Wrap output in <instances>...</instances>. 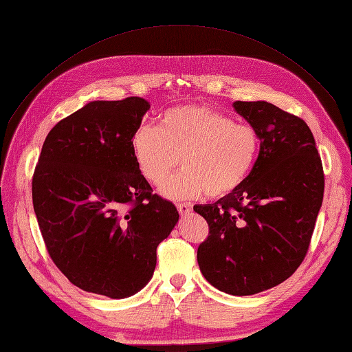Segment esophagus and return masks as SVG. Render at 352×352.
Returning <instances> with one entry per match:
<instances>
[{
	"instance_id": "1",
	"label": "esophagus",
	"mask_w": 352,
	"mask_h": 352,
	"mask_svg": "<svg viewBox=\"0 0 352 352\" xmlns=\"http://www.w3.org/2000/svg\"><path fill=\"white\" fill-rule=\"evenodd\" d=\"M177 210L182 217L190 215V212L192 210V204L191 203H177Z\"/></svg>"
}]
</instances>
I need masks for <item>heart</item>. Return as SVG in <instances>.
<instances>
[{"mask_svg": "<svg viewBox=\"0 0 352 352\" xmlns=\"http://www.w3.org/2000/svg\"><path fill=\"white\" fill-rule=\"evenodd\" d=\"M261 139L252 125L204 106L167 110L158 126L137 128L133 155L148 182L160 186L182 158L184 168L161 188L171 200L234 192L252 171Z\"/></svg>", "mask_w": 352, "mask_h": 352, "instance_id": "1", "label": "heart"}]
</instances>
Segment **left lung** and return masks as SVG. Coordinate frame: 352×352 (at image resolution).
<instances>
[{
    "label": "left lung",
    "mask_w": 352,
    "mask_h": 352,
    "mask_svg": "<svg viewBox=\"0 0 352 352\" xmlns=\"http://www.w3.org/2000/svg\"><path fill=\"white\" fill-rule=\"evenodd\" d=\"M261 146L243 185L194 210L209 224L197 261L210 285L251 296L282 284L305 260L322 204L324 171L303 119L267 101H234Z\"/></svg>",
    "instance_id": "8db88e82"
}]
</instances>
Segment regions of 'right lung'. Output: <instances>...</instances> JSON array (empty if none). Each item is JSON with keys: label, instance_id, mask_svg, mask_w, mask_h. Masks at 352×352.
I'll list each match as a JSON object with an SVG mask.
<instances>
[{"label": "right lung", "instance_id": "obj_1", "mask_svg": "<svg viewBox=\"0 0 352 352\" xmlns=\"http://www.w3.org/2000/svg\"><path fill=\"white\" fill-rule=\"evenodd\" d=\"M151 104L91 101L49 131L32 176V204L50 258L73 285L110 298L151 280L157 248L179 221L152 194L131 139Z\"/></svg>", "mask_w": 352, "mask_h": 352}]
</instances>
